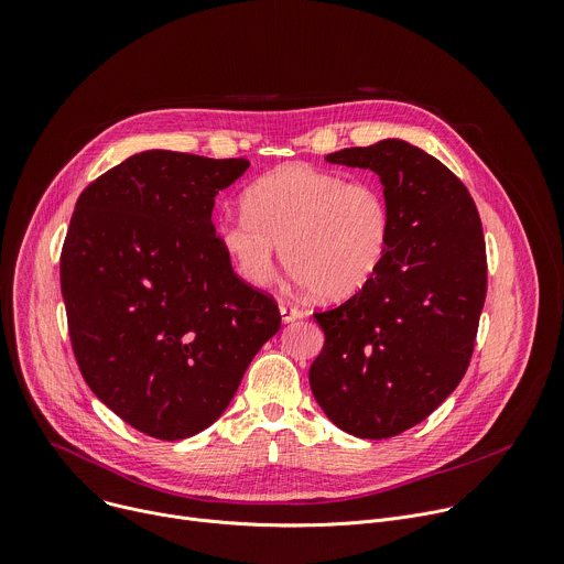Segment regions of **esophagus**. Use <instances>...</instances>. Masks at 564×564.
Here are the masks:
<instances>
[{
	"label": "esophagus",
	"mask_w": 564,
	"mask_h": 564,
	"mask_svg": "<svg viewBox=\"0 0 564 564\" xmlns=\"http://www.w3.org/2000/svg\"><path fill=\"white\" fill-rule=\"evenodd\" d=\"M281 318L285 321V324H290V321H296L301 318L305 312L299 307V305H292V303H281Z\"/></svg>",
	"instance_id": "1"
}]
</instances>
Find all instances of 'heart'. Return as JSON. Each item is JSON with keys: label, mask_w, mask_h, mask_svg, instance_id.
Listing matches in <instances>:
<instances>
[{"label": "heart", "mask_w": 564, "mask_h": 564, "mask_svg": "<svg viewBox=\"0 0 564 564\" xmlns=\"http://www.w3.org/2000/svg\"><path fill=\"white\" fill-rule=\"evenodd\" d=\"M216 240L236 274L263 288L285 268L318 299L366 290L392 248V207L381 183L288 163L246 192V212L225 214Z\"/></svg>", "instance_id": "heart-1"}]
</instances>
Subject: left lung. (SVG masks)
<instances>
[{
  "label": "left lung",
  "mask_w": 564,
  "mask_h": 564,
  "mask_svg": "<svg viewBox=\"0 0 564 564\" xmlns=\"http://www.w3.org/2000/svg\"><path fill=\"white\" fill-rule=\"evenodd\" d=\"M326 160L379 176L394 231L375 281L314 312L326 341L310 388L341 431L386 440L424 422L462 381L487 299V243L466 185L420 147L390 138Z\"/></svg>",
  "instance_id": "8db88e82"
}]
</instances>
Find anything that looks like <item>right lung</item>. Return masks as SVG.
Wrapping results in <instances>:
<instances>
[{"label":"right lung","mask_w":564,"mask_h":564,"mask_svg":"<svg viewBox=\"0 0 564 564\" xmlns=\"http://www.w3.org/2000/svg\"><path fill=\"white\" fill-rule=\"evenodd\" d=\"M248 158L142 151L75 203L59 281L75 361L96 397L155 440H185L229 406L281 328L276 301L234 274L212 209Z\"/></svg>","instance_id":"1"}]
</instances>
